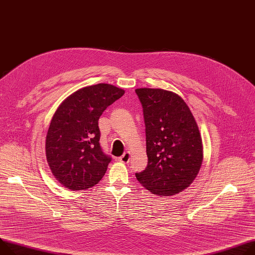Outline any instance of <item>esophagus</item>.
Returning <instances> with one entry per match:
<instances>
[{
  "mask_svg": "<svg viewBox=\"0 0 255 255\" xmlns=\"http://www.w3.org/2000/svg\"><path fill=\"white\" fill-rule=\"evenodd\" d=\"M130 156H131L130 152H129V151H126V152H124L118 159H119V161H121V163L127 164L128 161L130 160Z\"/></svg>",
  "mask_w": 255,
  "mask_h": 255,
  "instance_id": "1",
  "label": "esophagus"
}]
</instances>
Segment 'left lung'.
I'll list each match as a JSON object with an SVG mask.
<instances>
[{
  "label": "left lung",
  "mask_w": 255,
  "mask_h": 255,
  "mask_svg": "<svg viewBox=\"0 0 255 255\" xmlns=\"http://www.w3.org/2000/svg\"><path fill=\"white\" fill-rule=\"evenodd\" d=\"M143 108L147 167L135 176L152 194L170 196L190 186L203 159L201 135L193 115L175 92L135 89Z\"/></svg>",
  "instance_id": "8db88e82"
}]
</instances>
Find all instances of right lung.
Listing matches in <instances>:
<instances>
[{
  "label": "right lung",
  "mask_w": 255,
  "mask_h": 255,
  "mask_svg": "<svg viewBox=\"0 0 255 255\" xmlns=\"http://www.w3.org/2000/svg\"><path fill=\"white\" fill-rule=\"evenodd\" d=\"M125 90L107 83L78 89L55 112L45 137V156L55 178L70 190L98 184L111 157L100 144L99 119Z\"/></svg>",
  "instance_id": "1"
}]
</instances>
